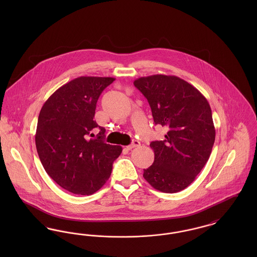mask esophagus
Returning a JSON list of instances; mask_svg holds the SVG:
<instances>
[{
  "instance_id": "1",
  "label": "esophagus",
  "mask_w": 257,
  "mask_h": 257,
  "mask_svg": "<svg viewBox=\"0 0 257 257\" xmlns=\"http://www.w3.org/2000/svg\"><path fill=\"white\" fill-rule=\"evenodd\" d=\"M140 145H141V144H140V142L135 140V141L132 142V144H131L130 146H128V147H126V148H127L128 150H131V149H133V148H135V147H140Z\"/></svg>"
}]
</instances>
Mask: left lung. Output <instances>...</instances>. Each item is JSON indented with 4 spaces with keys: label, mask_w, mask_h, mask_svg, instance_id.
Segmentation results:
<instances>
[{
    "label": "left lung",
    "mask_w": 257,
    "mask_h": 257,
    "mask_svg": "<svg viewBox=\"0 0 257 257\" xmlns=\"http://www.w3.org/2000/svg\"><path fill=\"white\" fill-rule=\"evenodd\" d=\"M134 85L147 98L156 125L168 132L150 144L154 162L144 177L163 193H177L193 183L210 157L216 130L207 99L176 76L141 77Z\"/></svg>",
    "instance_id": "obj_1"
}]
</instances>
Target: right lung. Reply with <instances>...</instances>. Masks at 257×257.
Here are the masks:
<instances>
[{"label":"right lung","mask_w":257,"mask_h":257,"mask_svg":"<svg viewBox=\"0 0 257 257\" xmlns=\"http://www.w3.org/2000/svg\"><path fill=\"white\" fill-rule=\"evenodd\" d=\"M114 80L78 77L58 88L39 112L36 146L41 164L56 183L76 195L97 192L122 151L104 142L106 130L93 120L98 98ZM96 126L100 132L90 138Z\"/></svg>","instance_id":"add662e5"}]
</instances>
